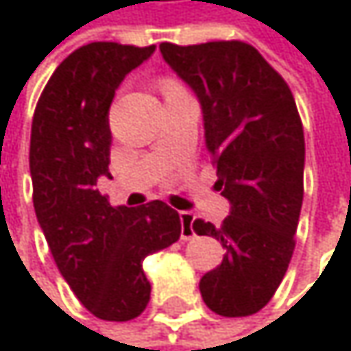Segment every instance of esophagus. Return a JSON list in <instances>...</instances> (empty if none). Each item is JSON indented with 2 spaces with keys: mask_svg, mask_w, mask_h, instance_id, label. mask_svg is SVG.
I'll list each match as a JSON object with an SVG mask.
<instances>
[{
  "mask_svg": "<svg viewBox=\"0 0 351 351\" xmlns=\"http://www.w3.org/2000/svg\"><path fill=\"white\" fill-rule=\"evenodd\" d=\"M193 221H195V215L191 211H180V238L182 240H191L195 238V230H193Z\"/></svg>",
  "mask_w": 351,
  "mask_h": 351,
  "instance_id": "esophagus-1",
  "label": "esophagus"
}]
</instances>
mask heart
Instances as JSON below:
<instances>
[{
  "label": "heart",
  "instance_id": "1",
  "mask_svg": "<svg viewBox=\"0 0 351 351\" xmlns=\"http://www.w3.org/2000/svg\"><path fill=\"white\" fill-rule=\"evenodd\" d=\"M169 87H175V85H171V83H169V85H167V87H165V89H169Z\"/></svg>",
  "mask_w": 351,
  "mask_h": 351
}]
</instances>
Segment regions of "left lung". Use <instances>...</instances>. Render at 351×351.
<instances>
[{"mask_svg": "<svg viewBox=\"0 0 351 351\" xmlns=\"http://www.w3.org/2000/svg\"><path fill=\"white\" fill-rule=\"evenodd\" d=\"M162 58L193 89L217 189L230 201L219 228L195 219L197 236L226 247L199 291L223 317L258 313L276 293L295 250L303 205L305 136L285 79L240 40L160 44Z\"/></svg>", "mask_w": 351, "mask_h": 351, "instance_id": "obj_1", "label": "left lung"}]
</instances>
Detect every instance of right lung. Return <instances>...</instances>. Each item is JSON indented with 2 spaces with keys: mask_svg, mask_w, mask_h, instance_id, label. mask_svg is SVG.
Returning <instances> with one entry per match:
<instances>
[{
  "mask_svg": "<svg viewBox=\"0 0 351 351\" xmlns=\"http://www.w3.org/2000/svg\"><path fill=\"white\" fill-rule=\"evenodd\" d=\"M156 46L91 42L46 83L32 119L34 211L52 258L77 299L99 319L130 321L150 301L146 256L180 238L165 201L111 207L97 180L109 175V107L115 89Z\"/></svg>",
  "mask_w": 351,
  "mask_h": 351,
  "instance_id": "obj_1",
  "label": "right lung"
}]
</instances>
